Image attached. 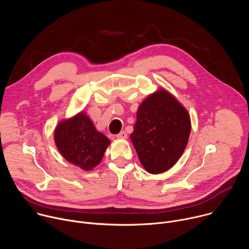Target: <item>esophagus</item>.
Masks as SVG:
<instances>
[{
	"label": "esophagus",
	"mask_w": 249,
	"mask_h": 249,
	"mask_svg": "<svg viewBox=\"0 0 249 249\" xmlns=\"http://www.w3.org/2000/svg\"><path fill=\"white\" fill-rule=\"evenodd\" d=\"M127 133L125 132V131H122V132H120L116 137L118 138V139H127Z\"/></svg>",
	"instance_id": "1"
}]
</instances>
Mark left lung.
Returning <instances> with one entry per match:
<instances>
[{
	"label": "left lung",
	"instance_id": "1",
	"mask_svg": "<svg viewBox=\"0 0 249 249\" xmlns=\"http://www.w3.org/2000/svg\"><path fill=\"white\" fill-rule=\"evenodd\" d=\"M190 131L186 108L171 93L160 89L139 106L130 138L142 165L148 172L159 174L180 159Z\"/></svg>",
	"mask_w": 249,
	"mask_h": 249
}]
</instances>
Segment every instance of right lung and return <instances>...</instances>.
<instances>
[{
  "label": "right lung",
  "instance_id": "add662e5",
  "mask_svg": "<svg viewBox=\"0 0 249 249\" xmlns=\"http://www.w3.org/2000/svg\"><path fill=\"white\" fill-rule=\"evenodd\" d=\"M55 144L69 162L84 170L98 165L110 145L108 138L98 132L85 112L61 121L54 131Z\"/></svg>",
  "mask_w": 249,
  "mask_h": 249
}]
</instances>
